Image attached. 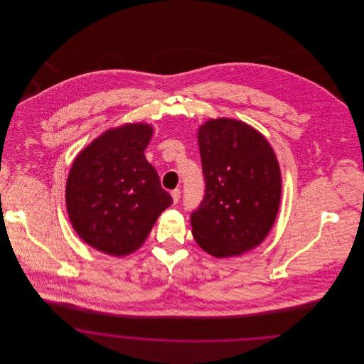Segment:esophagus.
Wrapping results in <instances>:
<instances>
[{
  "label": "esophagus",
  "instance_id": "1",
  "mask_svg": "<svg viewBox=\"0 0 364 364\" xmlns=\"http://www.w3.org/2000/svg\"><path fill=\"white\" fill-rule=\"evenodd\" d=\"M180 195H181V191L176 190L172 191V198H173L174 203H178V200H180Z\"/></svg>",
  "mask_w": 364,
  "mask_h": 364
}]
</instances>
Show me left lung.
I'll use <instances>...</instances> for the list:
<instances>
[{
    "instance_id": "left-lung-1",
    "label": "left lung",
    "mask_w": 364,
    "mask_h": 364,
    "mask_svg": "<svg viewBox=\"0 0 364 364\" xmlns=\"http://www.w3.org/2000/svg\"><path fill=\"white\" fill-rule=\"evenodd\" d=\"M205 196L191 214L192 235L217 258L240 255L264 240L276 221L281 173L269 141L244 122L200 127Z\"/></svg>"
}]
</instances>
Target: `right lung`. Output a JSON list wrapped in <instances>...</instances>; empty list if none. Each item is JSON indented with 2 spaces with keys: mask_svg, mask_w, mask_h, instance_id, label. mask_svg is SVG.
Listing matches in <instances>:
<instances>
[{
  "mask_svg": "<svg viewBox=\"0 0 364 364\" xmlns=\"http://www.w3.org/2000/svg\"><path fill=\"white\" fill-rule=\"evenodd\" d=\"M151 135L146 124L109 129L70 168L65 191L70 223L87 244L105 254L136 251L159 214L173 203L144 156Z\"/></svg>",
  "mask_w": 364,
  "mask_h": 364,
  "instance_id": "1",
  "label": "right lung"
}]
</instances>
